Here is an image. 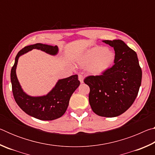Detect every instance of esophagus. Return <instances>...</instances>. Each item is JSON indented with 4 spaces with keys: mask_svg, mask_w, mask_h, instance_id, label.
<instances>
[{
    "mask_svg": "<svg viewBox=\"0 0 155 155\" xmlns=\"http://www.w3.org/2000/svg\"><path fill=\"white\" fill-rule=\"evenodd\" d=\"M78 80H79L81 83H83L84 78H83V77L81 74H78Z\"/></svg>",
    "mask_w": 155,
    "mask_h": 155,
    "instance_id": "1",
    "label": "esophagus"
}]
</instances>
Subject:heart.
<instances>
[{
    "mask_svg": "<svg viewBox=\"0 0 155 155\" xmlns=\"http://www.w3.org/2000/svg\"><path fill=\"white\" fill-rule=\"evenodd\" d=\"M115 59L114 51L109 48L96 46L87 50L78 57V64L81 67L87 68L89 74L101 76L112 67Z\"/></svg>",
    "mask_w": 155,
    "mask_h": 155,
    "instance_id": "heart-1",
    "label": "heart"
}]
</instances>
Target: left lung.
Segmentation results:
<instances>
[{
  "mask_svg": "<svg viewBox=\"0 0 155 155\" xmlns=\"http://www.w3.org/2000/svg\"><path fill=\"white\" fill-rule=\"evenodd\" d=\"M114 48V65L101 76H90L84 83L90 87L89 102L100 116L114 117L132 105L140 90L142 72L137 53L120 40H103Z\"/></svg>",
  "mask_w": 155,
  "mask_h": 155,
  "instance_id": "8db88e82",
  "label": "left lung"
}]
</instances>
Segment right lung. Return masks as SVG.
Instances as JSON below:
<instances>
[{"mask_svg": "<svg viewBox=\"0 0 155 155\" xmlns=\"http://www.w3.org/2000/svg\"><path fill=\"white\" fill-rule=\"evenodd\" d=\"M33 49H38L56 56L59 52L57 46L38 43L25 47L17 54L11 70V82L14 99L18 105L26 114L41 120H53L61 117L68 109L70 97L80 85L78 75L59 79L53 88L46 94L32 96L24 91L16 75L18 61L20 56Z\"/></svg>", "mask_w": 155, "mask_h": 155, "instance_id": "add662e5", "label": "right lung"}]
</instances>
